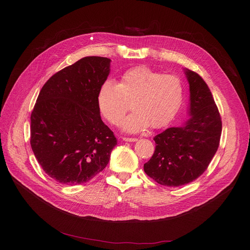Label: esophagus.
<instances>
[{
    "label": "esophagus",
    "instance_id": "34e87169",
    "mask_svg": "<svg viewBox=\"0 0 250 250\" xmlns=\"http://www.w3.org/2000/svg\"><path fill=\"white\" fill-rule=\"evenodd\" d=\"M123 140L125 141V142H136L138 139H137V138H127V137H124Z\"/></svg>",
    "mask_w": 250,
    "mask_h": 250
}]
</instances>
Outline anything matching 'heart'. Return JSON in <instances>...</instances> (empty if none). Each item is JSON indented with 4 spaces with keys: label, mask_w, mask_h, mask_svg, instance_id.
<instances>
[{
    "label": "heart",
    "mask_w": 250,
    "mask_h": 250,
    "mask_svg": "<svg viewBox=\"0 0 250 250\" xmlns=\"http://www.w3.org/2000/svg\"><path fill=\"white\" fill-rule=\"evenodd\" d=\"M185 85L176 75L163 74L148 67L125 71L117 84L105 80L97 92V105L109 124L121 123L129 109L133 112L123 123L126 132H141L149 125L161 128L168 125L181 108Z\"/></svg>",
    "instance_id": "heart-1"
}]
</instances>
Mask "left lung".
Masks as SVG:
<instances>
[{
  "label": "left lung",
  "instance_id": "8db88e82",
  "mask_svg": "<svg viewBox=\"0 0 250 250\" xmlns=\"http://www.w3.org/2000/svg\"><path fill=\"white\" fill-rule=\"evenodd\" d=\"M189 83V120L155 136L156 148L144 164L148 176L165 187L187 185L200 177L216 154L222 133L221 115L204 79L186 70Z\"/></svg>",
  "mask_w": 250,
  "mask_h": 250
}]
</instances>
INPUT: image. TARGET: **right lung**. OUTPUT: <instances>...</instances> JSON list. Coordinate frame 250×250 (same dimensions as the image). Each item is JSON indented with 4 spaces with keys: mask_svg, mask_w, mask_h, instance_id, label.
Returning <instances> with one entry per match:
<instances>
[{
    "mask_svg": "<svg viewBox=\"0 0 250 250\" xmlns=\"http://www.w3.org/2000/svg\"><path fill=\"white\" fill-rule=\"evenodd\" d=\"M110 60L85 57L52 75L30 121V145L43 171L62 185H81L101 172L116 145L97 105Z\"/></svg>",
    "mask_w": 250,
    "mask_h": 250,
    "instance_id": "1",
    "label": "right lung"
}]
</instances>
